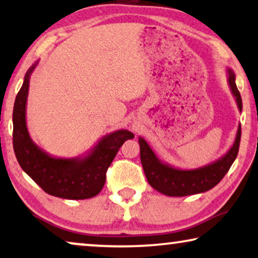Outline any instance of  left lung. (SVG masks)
I'll return each instance as SVG.
<instances>
[{
  "mask_svg": "<svg viewBox=\"0 0 258 258\" xmlns=\"http://www.w3.org/2000/svg\"><path fill=\"white\" fill-rule=\"evenodd\" d=\"M227 78L230 92L235 98L238 110L242 111V99L235 84V73L227 69ZM241 141V124L238 125L233 145L225 155L207 165L198 169L184 170L174 167L160 160L148 142L138 137L141 162L149 184L156 191L169 197H185L210 191L221 181L228 172L231 164L236 159Z\"/></svg>",
  "mask_w": 258,
  "mask_h": 258,
  "instance_id": "obj_1",
  "label": "left lung"
}]
</instances>
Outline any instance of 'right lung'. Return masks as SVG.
I'll return each instance as SVG.
<instances>
[{
	"instance_id": "add662e5",
	"label": "right lung",
	"mask_w": 258,
	"mask_h": 258,
	"mask_svg": "<svg viewBox=\"0 0 258 258\" xmlns=\"http://www.w3.org/2000/svg\"><path fill=\"white\" fill-rule=\"evenodd\" d=\"M38 61L25 73L13 113V143L16 158L22 169L37 185L53 197L70 200L93 198L101 192L106 172L118 149L134 136L129 130L120 129L103 136L85 155L60 158L47 154L30 137L27 126V101L30 77Z\"/></svg>"
}]
</instances>
